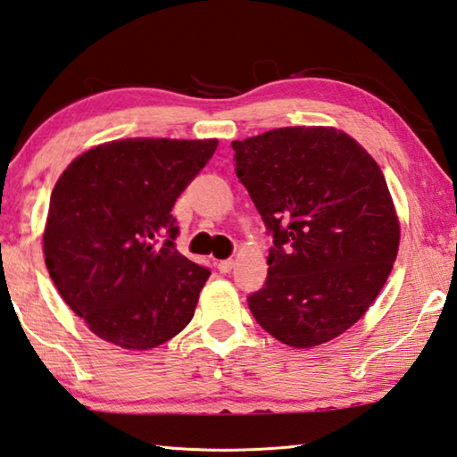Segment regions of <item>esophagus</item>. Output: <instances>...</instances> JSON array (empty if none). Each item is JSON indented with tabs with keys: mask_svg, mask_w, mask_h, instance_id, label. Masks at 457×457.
<instances>
[{
	"mask_svg": "<svg viewBox=\"0 0 457 457\" xmlns=\"http://www.w3.org/2000/svg\"><path fill=\"white\" fill-rule=\"evenodd\" d=\"M231 268H234V260H220L218 262V270L221 274H229L231 272Z\"/></svg>",
	"mask_w": 457,
	"mask_h": 457,
	"instance_id": "34e87169",
	"label": "esophagus"
}]
</instances>
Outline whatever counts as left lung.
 Wrapping results in <instances>:
<instances>
[{
	"label": "left lung",
	"instance_id": "1",
	"mask_svg": "<svg viewBox=\"0 0 457 457\" xmlns=\"http://www.w3.org/2000/svg\"><path fill=\"white\" fill-rule=\"evenodd\" d=\"M236 173L274 237L253 319L294 349L349 330L389 278L399 218L381 167L335 127H284L231 143Z\"/></svg>",
	"mask_w": 457,
	"mask_h": 457
}]
</instances>
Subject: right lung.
Segmentation results:
<instances>
[{"mask_svg": "<svg viewBox=\"0 0 457 457\" xmlns=\"http://www.w3.org/2000/svg\"><path fill=\"white\" fill-rule=\"evenodd\" d=\"M215 149L218 138H120L79 154L54 185L46 266L98 338L149 351L191 322L212 272L177 252L171 210Z\"/></svg>", "mask_w": 457, "mask_h": 457, "instance_id": "right-lung-1", "label": "right lung"}]
</instances>
